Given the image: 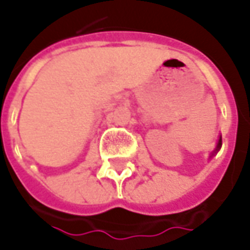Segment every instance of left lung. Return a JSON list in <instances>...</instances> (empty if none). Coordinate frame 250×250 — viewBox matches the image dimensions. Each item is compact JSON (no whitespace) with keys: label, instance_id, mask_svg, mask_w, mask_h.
Listing matches in <instances>:
<instances>
[{"label":"left lung","instance_id":"8db88e82","mask_svg":"<svg viewBox=\"0 0 250 250\" xmlns=\"http://www.w3.org/2000/svg\"><path fill=\"white\" fill-rule=\"evenodd\" d=\"M221 145H223V142H221V136H220V138H218V140H217L216 149L213 150V151H211V154H210V159H211L213 156H216L217 153H218V150L221 149Z\"/></svg>","mask_w":250,"mask_h":250}]
</instances>
